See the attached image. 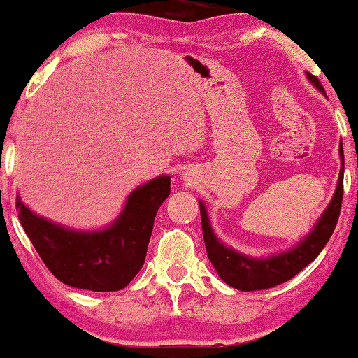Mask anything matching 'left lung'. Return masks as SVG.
I'll list each match as a JSON object with an SVG mask.
<instances>
[{"mask_svg": "<svg viewBox=\"0 0 358 358\" xmlns=\"http://www.w3.org/2000/svg\"><path fill=\"white\" fill-rule=\"evenodd\" d=\"M306 78L317 91L326 94L317 78L310 75V73H306ZM339 179H337L336 192L332 195L329 205H327L321 217L317 218L311 231L300 239L295 244V248L288 249V251L272 254V256L266 257H252L234 251L233 248L220 241L217 234L213 233L207 207L200 200V218H202V231L207 256L224 283L241 292L266 290V288H272L290 280L298 272H301L308 264L315 261L317 254L329 241L337 220H339L342 192H344V150H342V141L339 145Z\"/></svg>", "mask_w": 358, "mask_h": 358, "instance_id": "obj_1", "label": "left lung"}]
</instances>
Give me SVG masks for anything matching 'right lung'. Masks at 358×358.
I'll return each mask as SVG.
<instances>
[{"label": "right lung", "mask_w": 358, "mask_h": 358, "mask_svg": "<svg viewBox=\"0 0 358 358\" xmlns=\"http://www.w3.org/2000/svg\"><path fill=\"white\" fill-rule=\"evenodd\" d=\"M169 192L171 176L151 179L131 190L109 227L90 231L38 217L19 195L16 210L24 231L58 280L81 290L117 292L143 266L155 217Z\"/></svg>", "instance_id": "obj_1"}]
</instances>
